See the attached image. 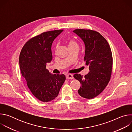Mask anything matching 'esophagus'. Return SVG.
Segmentation results:
<instances>
[{"label": "esophagus", "instance_id": "obj_1", "mask_svg": "<svg viewBox=\"0 0 132 132\" xmlns=\"http://www.w3.org/2000/svg\"><path fill=\"white\" fill-rule=\"evenodd\" d=\"M66 78L67 79H72L73 78V75L71 74H67L66 75Z\"/></svg>", "mask_w": 132, "mask_h": 132}]
</instances>
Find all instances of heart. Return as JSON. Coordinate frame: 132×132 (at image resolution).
Wrapping results in <instances>:
<instances>
[{"label": "heart", "instance_id": "1", "mask_svg": "<svg viewBox=\"0 0 132 132\" xmlns=\"http://www.w3.org/2000/svg\"><path fill=\"white\" fill-rule=\"evenodd\" d=\"M68 41L69 47H79L78 44L74 39H71V38H69L68 40Z\"/></svg>", "mask_w": 132, "mask_h": 132}]
</instances>
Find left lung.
<instances>
[{"mask_svg": "<svg viewBox=\"0 0 132 132\" xmlns=\"http://www.w3.org/2000/svg\"><path fill=\"white\" fill-rule=\"evenodd\" d=\"M85 45L84 61L89 72L85 76L76 73L74 78L81 84L79 95L86 99H93L100 94L108 85L111 76L113 59L110 45L99 32L85 29H76Z\"/></svg>", "mask_w": 132, "mask_h": 132, "instance_id": "8db88e82", "label": "left lung"}]
</instances>
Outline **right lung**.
Returning a JSON list of instances; mask_svg holds the SVG:
<instances>
[{"mask_svg":"<svg viewBox=\"0 0 132 132\" xmlns=\"http://www.w3.org/2000/svg\"><path fill=\"white\" fill-rule=\"evenodd\" d=\"M63 30L45 32L32 37L23 46L19 56L21 74L33 96L48 102L59 95L65 81L64 74H52L46 69L52 60V45Z\"/></svg>","mask_w":132,"mask_h":132,"instance_id":"obj_1","label":"right lung"}]
</instances>
